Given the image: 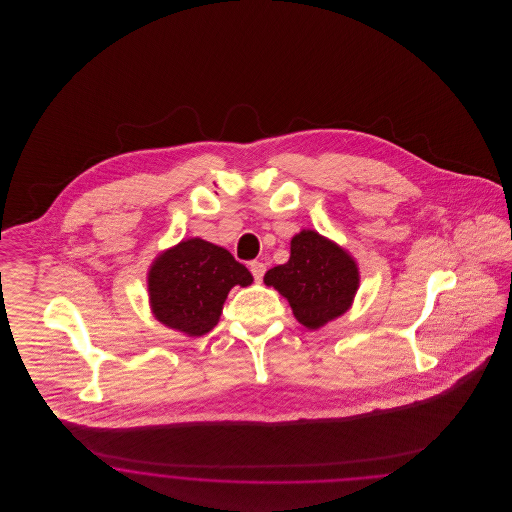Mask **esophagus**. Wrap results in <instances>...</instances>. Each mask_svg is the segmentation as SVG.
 <instances>
[{
    "instance_id": "34e87169",
    "label": "esophagus",
    "mask_w": 512,
    "mask_h": 512,
    "mask_svg": "<svg viewBox=\"0 0 512 512\" xmlns=\"http://www.w3.org/2000/svg\"><path fill=\"white\" fill-rule=\"evenodd\" d=\"M249 270H251V274H253L255 280H263L267 267H265L261 261H251V263H249Z\"/></svg>"
}]
</instances>
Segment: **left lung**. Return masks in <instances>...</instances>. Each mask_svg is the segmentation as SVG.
I'll return each mask as SVG.
<instances>
[{
    "instance_id": "8db88e82",
    "label": "left lung",
    "mask_w": 512,
    "mask_h": 512,
    "mask_svg": "<svg viewBox=\"0 0 512 512\" xmlns=\"http://www.w3.org/2000/svg\"><path fill=\"white\" fill-rule=\"evenodd\" d=\"M263 282L288 299L299 324L318 330L351 309L361 272L345 247L303 228L290 242V261L270 268Z\"/></svg>"
}]
</instances>
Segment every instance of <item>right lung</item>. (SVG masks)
<instances>
[{
	"label": "right lung",
	"instance_id": "1",
	"mask_svg": "<svg viewBox=\"0 0 512 512\" xmlns=\"http://www.w3.org/2000/svg\"><path fill=\"white\" fill-rule=\"evenodd\" d=\"M251 282V272L228 249L188 238L161 251L149 265V309L163 326L199 338L219 324L230 290Z\"/></svg>",
	"mask_w": 512,
	"mask_h": 512
}]
</instances>
